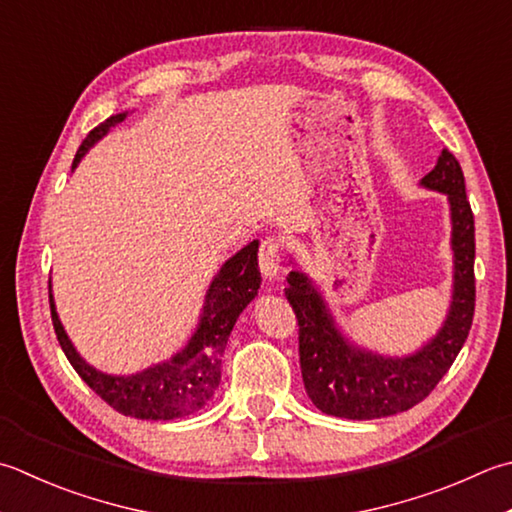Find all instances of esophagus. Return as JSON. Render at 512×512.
I'll list each match as a JSON object with an SVG mask.
<instances>
[{"label": "esophagus", "instance_id": "obj_1", "mask_svg": "<svg viewBox=\"0 0 512 512\" xmlns=\"http://www.w3.org/2000/svg\"><path fill=\"white\" fill-rule=\"evenodd\" d=\"M279 253H282V248H279V242L275 237L262 239L257 259H259V270H262V275L266 279H275L279 275Z\"/></svg>", "mask_w": 512, "mask_h": 512}]
</instances>
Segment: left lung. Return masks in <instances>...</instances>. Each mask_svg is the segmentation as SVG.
Listing matches in <instances>:
<instances>
[{
  "instance_id": "left-lung-1",
  "label": "left lung",
  "mask_w": 512,
  "mask_h": 512,
  "mask_svg": "<svg viewBox=\"0 0 512 512\" xmlns=\"http://www.w3.org/2000/svg\"><path fill=\"white\" fill-rule=\"evenodd\" d=\"M422 186L444 193L453 222V302L439 333L413 355L384 357L350 344L335 326L324 297L302 270H290L284 288L299 324L304 388L322 413L379 419L404 413L430 395L462 350L475 315V217L466 199L462 166L442 150Z\"/></svg>"
}]
</instances>
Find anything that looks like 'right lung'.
Instances as JSON below:
<instances>
[{
  "label": "right lung",
  "instance_id": "obj_1",
  "mask_svg": "<svg viewBox=\"0 0 512 512\" xmlns=\"http://www.w3.org/2000/svg\"><path fill=\"white\" fill-rule=\"evenodd\" d=\"M128 113H119L108 117L104 124L90 130L79 146L73 159V168L79 164L90 146H95L110 128L122 124ZM259 242H250L239 253H235L228 262L219 268L213 282L206 290V302L202 317L188 344L173 355L168 362L155 364L142 373L135 375H108L102 370L86 364L75 346L70 344L66 330L59 322L53 293L48 282L50 299V317H53L57 342L68 357L70 366L77 375L113 406L117 413L135 419H153V422H168L197 413L204 408L210 397L215 395L222 379V355L228 344L230 330H233L237 317L242 310L253 302L257 288L262 284L257 264Z\"/></svg>",
  "mask_w": 512,
  "mask_h": 512
}]
</instances>
